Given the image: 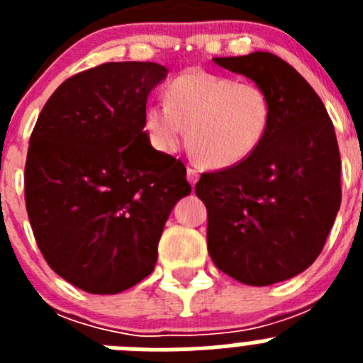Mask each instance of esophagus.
Here are the masks:
<instances>
[{"mask_svg":"<svg viewBox=\"0 0 363 363\" xmlns=\"http://www.w3.org/2000/svg\"><path fill=\"white\" fill-rule=\"evenodd\" d=\"M187 179H189V184L194 187L198 179H200V171H198V169H194V167H187Z\"/></svg>","mask_w":363,"mask_h":363,"instance_id":"obj_1","label":"esophagus"}]
</instances>
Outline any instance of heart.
I'll list each match as a JSON object with an SVG mask.
<instances>
[{"label":"heart","instance_id":"b5f03b06","mask_svg":"<svg viewBox=\"0 0 363 363\" xmlns=\"http://www.w3.org/2000/svg\"><path fill=\"white\" fill-rule=\"evenodd\" d=\"M271 104L262 86L227 76L187 70L165 89V104L149 105L145 129L163 152L189 150L201 165L227 169L247 160L264 142Z\"/></svg>","mask_w":363,"mask_h":363}]
</instances>
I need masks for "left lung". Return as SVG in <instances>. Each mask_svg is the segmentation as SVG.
<instances>
[{
    "mask_svg": "<svg viewBox=\"0 0 363 363\" xmlns=\"http://www.w3.org/2000/svg\"><path fill=\"white\" fill-rule=\"evenodd\" d=\"M262 86L271 104L264 142L238 165L196 184L207 247L234 280L264 287L306 271L322 252L342 201L340 150L320 96L271 52L214 57Z\"/></svg>",
    "mask_w": 363,
    "mask_h": 363,
    "instance_id": "obj_1",
    "label": "left lung"
}]
</instances>
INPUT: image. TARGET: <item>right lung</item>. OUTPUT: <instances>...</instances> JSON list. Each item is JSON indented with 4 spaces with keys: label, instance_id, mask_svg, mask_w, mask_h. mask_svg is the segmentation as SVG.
<instances>
[{
    "label": "right lung",
    "instance_id": "add662e5",
    "mask_svg": "<svg viewBox=\"0 0 363 363\" xmlns=\"http://www.w3.org/2000/svg\"><path fill=\"white\" fill-rule=\"evenodd\" d=\"M169 70L112 62L79 72L49 98L32 130L25 203L41 255L92 294H116L149 277L187 171L150 145L147 98Z\"/></svg>",
    "mask_w": 363,
    "mask_h": 363
}]
</instances>
